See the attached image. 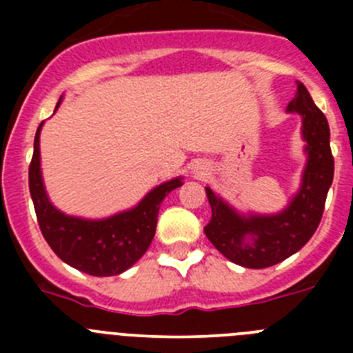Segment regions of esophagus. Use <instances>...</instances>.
Masks as SVG:
<instances>
[{
  "label": "esophagus",
  "instance_id": "esophagus-1",
  "mask_svg": "<svg viewBox=\"0 0 353 353\" xmlns=\"http://www.w3.org/2000/svg\"><path fill=\"white\" fill-rule=\"evenodd\" d=\"M201 170H205V168H199V171H198L199 174H203V173H205V171H201Z\"/></svg>",
  "mask_w": 353,
  "mask_h": 353
}]
</instances>
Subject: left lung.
Listing matches in <instances>:
<instances>
[{"label": "left lung", "mask_w": 353, "mask_h": 353, "mask_svg": "<svg viewBox=\"0 0 353 353\" xmlns=\"http://www.w3.org/2000/svg\"><path fill=\"white\" fill-rule=\"evenodd\" d=\"M286 109L302 117L307 164L301 189L285 210L245 217L224 203L210 187L205 189L212 207V219L205 226V235L228 260L248 269L272 267L307 244L322 221L327 192L334 176L329 123L301 81H297V92Z\"/></svg>", "instance_id": "1"}]
</instances>
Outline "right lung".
Segmentation results:
<instances>
[{
	"label": "right lung",
	"instance_id": "obj_1",
	"mask_svg": "<svg viewBox=\"0 0 353 353\" xmlns=\"http://www.w3.org/2000/svg\"><path fill=\"white\" fill-rule=\"evenodd\" d=\"M60 105V102H58ZM56 105V108H58ZM40 129L30 164V192L43 239L58 258L90 276H117L132 267L150 248L162 199L182 185V176L152 189L130 210L108 219L88 221L65 215L49 201L40 171Z\"/></svg>",
	"mask_w": 353,
	"mask_h": 353
}]
</instances>
